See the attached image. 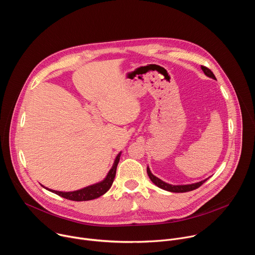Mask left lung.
Instances as JSON below:
<instances>
[{
	"label": "left lung",
	"instance_id": "1",
	"mask_svg": "<svg viewBox=\"0 0 255 255\" xmlns=\"http://www.w3.org/2000/svg\"><path fill=\"white\" fill-rule=\"evenodd\" d=\"M201 68H202V70L204 71V74H205L207 77H209V78H211V79H213V80H216V78H215L213 72L211 71V69H209L208 67L203 66V65L201 66ZM147 174H148L149 178L151 179V181H152V183H153L155 186H157L158 188H160V189H162V190H164V191L171 192V193H186V192H191V191L196 190V189H198L199 187H201V186L205 183V181L208 179V178H206V179H204V180L199 181V183H195V184H191V185H170V184H167V183H165V181L161 180L160 178L156 177L155 175H153L152 172L150 171L149 167H147Z\"/></svg>",
	"mask_w": 255,
	"mask_h": 255
}]
</instances>
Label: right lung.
I'll list each match as a JSON object with an SVG mask.
<instances>
[{
  "instance_id": "obj_1",
  "label": "right lung",
  "mask_w": 255,
  "mask_h": 255,
  "mask_svg": "<svg viewBox=\"0 0 255 255\" xmlns=\"http://www.w3.org/2000/svg\"><path fill=\"white\" fill-rule=\"evenodd\" d=\"M120 156H121V152L118 153V155L115 158V161L113 163V166L111 167V169L109 170L107 176L100 181V183L94 184L92 186L86 187L84 189L78 190V191H74V192H59V191H54V190H50L48 188L43 187L44 189L50 191L51 193H54L64 199L70 200V201H77V202H81V201H90V200H94L97 199L101 196H103L104 194H106L109 190H110L115 175H116V169H117V165L119 163L120 160Z\"/></svg>"
}]
</instances>
